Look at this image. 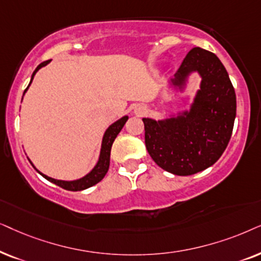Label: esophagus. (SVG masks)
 <instances>
[{"label": "esophagus", "mask_w": 261, "mask_h": 261, "mask_svg": "<svg viewBox=\"0 0 261 261\" xmlns=\"http://www.w3.org/2000/svg\"><path fill=\"white\" fill-rule=\"evenodd\" d=\"M145 112H147V107L143 105H137L135 107V113H136L137 116H143Z\"/></svg>", "instance_id": "1"}]
</instances>
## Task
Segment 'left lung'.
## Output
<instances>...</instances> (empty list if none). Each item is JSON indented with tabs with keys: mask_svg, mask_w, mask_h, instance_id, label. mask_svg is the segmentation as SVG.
<instances>
[{
	"mask_svg": "<svg viewBox=\"0 0 261 261\" xmlns=\"http://www.w3.org/2000/svg\"><path fill=\"white\" fill-rule=\"evenodd\" d=\"M192 72L201 81L190 110L161 120L142 119L149 155L162 169L181 176L204 171L221 158L236 117L234 87L217 56L193 47L169 85L182 92Z\"/></svg>",
	"mask_w": 261,
	"mask_h": 261,
	"instance_id": "8db88e82",
	"label": "left lung"
}]
</instances>
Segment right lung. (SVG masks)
Here are the masks:
<instances>
[{
    "label": "right lung",
    "instance_id": "add662e5",
    "mask_svg": "<svg viewBox=\"0 0 261 261\" xmlns=\"http://www.w3.org/2000/svg\"><path fill=\"white\" fill-rule=\"evenodd\" d=\"M51 61V60H50ZM50 61H45L43 63H40L38 67L36 68V70L33 71L32 74V77H31V81H30V85L32 83L33 81V77L34 75L37 74V71L39 70L40 68L45 67V65H47L50 63ZM29 87L25 89V92H23V95H25L26 90L29 89ZM128 119L127 116H124L121 117L120 119H118L117 121H114L112 125H110L109 127H107V130L105 131V134H103V137H102V143H101V150H100V156H99V160L98 162H96V165L94 166V168L90 171L88 174H86L85 176H82V178H80L77 180H71V181H65V180H57V179H54V178H50V176L43 174V173L38 171V169L34 167V165L32 162H31V165H32L34 168L37 169V172L39 173L41 176H44L45 179L48 180V181L56 184L57 186L62 187V189L64 190H68V191H82V190H86L88 189V187H92L94 186L95 184H98L99 181H101L103 179V176L106 175L107 171H109V167H110V156H111V148H112V144L114 140H116L117 135L120 133V130L123 128V126L126 123V120Z\"/></svg>",
    "mask_w": 261,
    "mask_h": 261
}]
</instances>
